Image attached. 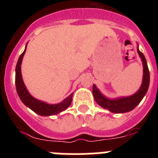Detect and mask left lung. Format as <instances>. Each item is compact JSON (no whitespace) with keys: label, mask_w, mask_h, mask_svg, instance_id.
I'll return each instance as SVG.
<instances>
[{"label":"left lung","mask_w":158,"mask_h":158,"mask_svg":"<svg viewBox=\"0 0 158 158\" xmlns=\"http://www.w3.org/2000/svg\"><path fill=\"white\" fill-rule=\"evenodd\" d=\"M139 56L143 65V77L140 89L134 95L127 97H120L118 99H108L100 92L96 86L93 85V94L96 102L102 107L109 110L113 113H124L133 110L143 99L146 94L150 85V71L148 69L147 62L144 54L137 48Z\"/></svg>","instance_id":"left-lung-1"}]
</instances>
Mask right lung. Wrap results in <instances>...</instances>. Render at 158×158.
Here are the masks:
<instances>
[{"label":"right lung","instance_id":"1","mask_svg":"<svg viewBox=\"0 0 158 158\" xmlns=\"http://www.w3.org/2000/svg\"><path fill=\"white\" fill-rule=\"evenodd\" d=\"M26 48H27V45L25 47L23 52L20 54L16 67V88L18 96L25 105L31 109L34 112L37 113L38 115H43V116L57 115L61 111L66 109L67 107L70 105L72 102L73 93L69 95L67 98H65L63 101L57 104H49L46 102L34 98L27 91V88L23 81L21 74V63L23 55L26 51Z\"/></svg>","mask_w":158,"mask_h":158}]
</instances>
